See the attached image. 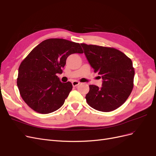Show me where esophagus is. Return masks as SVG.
Segmentation results:
<instances>
[{"label":"esophagus","instance_id":"1","mask_svg":"<svg viewBox=\"0 0 156 156\" xmlns=\"http://www.w3.org/2000/svg\"><path fill=\"white\" fill-rule=\"evenodd\" d=\"M80 83H81L77 81H74L72 82V85L75 87H77V85H79Z\"/></svg>","mask_w":156,"mask_h":156}]
</instances>
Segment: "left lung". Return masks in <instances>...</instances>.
<instances>
[{
	"label": "left lung",
	"instance_id": "8db88e82",
	"mask_svg": "<svg viewBox=\"0 0 156 156\" xmlns=\"http://www.w3.org/2000/svg\"><path fill=\"white\" fill-rule=\"evenodd\" d=\"M88 62L103 79L101 88L89 85L88 104L94 109L110 112L127 100L133 88L135 70L131 60L113 48L81 44Z\"/></svg>",
	"mask_w": 156,
	"mask_h": 156
}]
</instances>
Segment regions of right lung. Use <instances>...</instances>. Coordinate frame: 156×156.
Here are the masks:
<instances>
[{
  "mask_svg": "<svg viewBox=\"0 0 156 156\" xmlns=\"http://www.w3.org/2000/svg\"><path fill=\"white\" fill-rule=\"evenodd\" d=\"M79 43L61 38L43 41L33 49L19 68L17 84L23 100L32 110L48 114L62 107L72 84L60 82L68 56L83 53Z\"/></svg>",
  "mask_w": 156,
  "mask_h": 156,
  "instance_id": "1",
  "label": "right lung"
}]
</instances>
